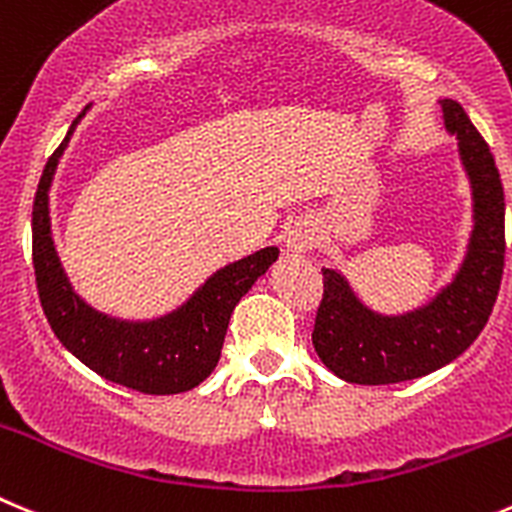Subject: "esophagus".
I'll return each instance as SVG.
<instances>
[{
    "label": "esophagus",
    "instance_id": "obj_1",
    "mask_svg": "<svg viewBox=\"0 0 512 512\" xmlns=\"http://www.w3.org/2000/svg\"><path fill=\"white\" fill-rule=\"evenodd\" d=\"M284 243H286V251H291V253L311 251V248L316 246L314 226H311V223H306V221L294 223V226H291L289 231H286Z\"/></svg>",
    "mask_w": 512,
    "mask_h": 512
}]
</instances>
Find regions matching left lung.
I'll return each mask as SVG.
<instances>
[{
    "instance_id": "8db88e82",
    "label": "left lung",
    "mask_w": 512,
    "mask_h": 512,
    "mask_svg": "<svg viewBox=\"0 0 512 512\" xmlns=\"http://www.w3.org/2000/svg\"><path fill=\"white\" fill-rule=\"evenodd\" d=\"M445 128L460 138V158L475 201L467 256L450 286L402 316L369 311L347 279L324 269L314 342L321 362L354 384H394L425 377L470 347L493 311L505 266V193L498 165L478 128L455 100H440Z\"/></svg>"
}]
</instances>
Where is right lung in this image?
Segmentation results:
<instances>
[{
  "label": "right lung",
  "instance_id": "1",
  "mask_svg": "<svg viewBox=\"0 0 512 512\" xmlns=\"http://www.w3.org/2000/svg\"><path fill=\"white\" fill-rule=\"evenodd\" d=\"M80 113L42 170L32 206V264L42 309L55 337L85 367L143 394H178L198 387L221 359L228 321L241 296L279 259L269 246L216 271L186 304L153 321H120L90 309L72 291L50 233V193Z\"/></svg>",
  "mask_w": 512,
  "mask_h": 512
}]
</instances>
